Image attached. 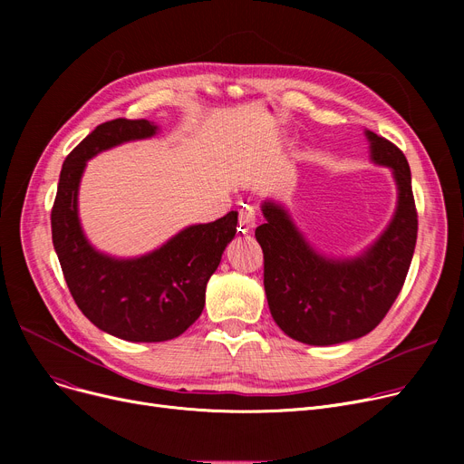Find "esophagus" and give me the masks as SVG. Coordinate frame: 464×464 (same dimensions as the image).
<instances>
[{"label":"esophagus","instance_id":"esophagus-1","mask_svg":"<svg viewBox=\"0 0 464 464\" xmlns=\"http://www.w3.org/2000/svg\"><path fill=\"white\" fill-rule=\"evenodd\" d=\"M257 222H259V219H257V214H256L254 208L246 207V208L240 210V227L242 229L252 231V229L257 227Z\"/></svg>","mask_w":464,"mask_h":464}]
</instances>
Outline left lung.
<instances>
[{"label":"left lung","instance_id":"1","mask_svg":"<svg viewBox=\"0 0 464 464\" xmlns=\"http://www.w3.org/2000/svg\"><path fill=\"white\" fill-rule=\"evenodd\" d=\"M371 158L392 167L399 188L392 224L353 259L315 252L284 207L265 201V224L256 229L263 250V284L276 325L312 346L343 344L371 333L392 308L406 280L418 238L411 175L399 146L372 131Z\"/></svg>","mask_w":464,"mask_h":464}]
</instances>
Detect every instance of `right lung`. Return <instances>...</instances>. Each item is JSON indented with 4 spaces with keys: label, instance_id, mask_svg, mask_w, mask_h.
Returning a JSON list of instances; mask_svg holds the SVG:
<instances>
[{
    "label": "right lung",
    "instance_id": "obj_1",
    "mask_svg": "<svg viewBox=\"0 0 464 464\" xmlns=\"http://www.w3.org/2000/svg\"><path fill=\"white\" fill-rule=\"evenodd\" d=\"M149 120L116 118L97 126L65 158L51 214L53 242L72 299L102 331L130 343L180 336L205 306L208 278L237 233V212L189 226L152 254L116 259L86 240L77 210L86 161L116 144L149 139Z\"/></svg>",
    "mask_w": 464,
    "mask_h": 464
}]
</instances>
